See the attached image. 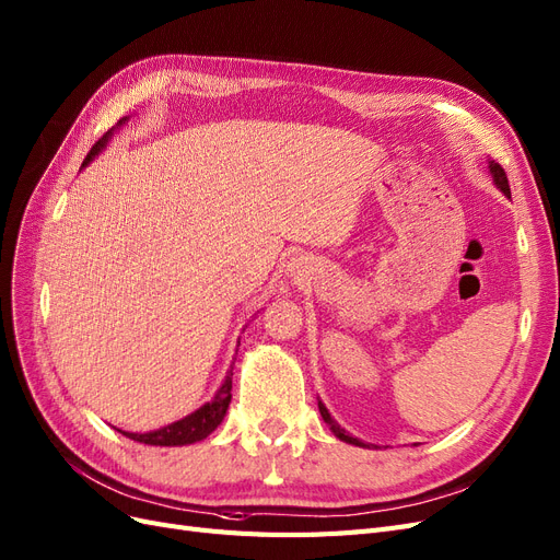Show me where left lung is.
Masks as SVG:
<instances>
[{"label":"left lung","mask_w":560,"mask_h":560,"mask_svg":"<svg viewBox=\"0 0 560 560\" xmlns=\"http://www.w3.org/2000/svg\"><path fill=\"white\" fill-rule=\"evenodd\" d=\"M489 168H491V175H493V182H495V186H499V189L505 194V196H510V184H508V175H505V171L501 168V163H489ZM318 408H320V416H323V420L329 424V429L335 431V436L337 439H341V441H346V443H353V445H360V447H366L362 441H358V439H353L350 436V433H346L335 420H332V416H329L327 412V408L318 401Z\"/></svg>","instance_id":"8db88e82"}]
</instances>
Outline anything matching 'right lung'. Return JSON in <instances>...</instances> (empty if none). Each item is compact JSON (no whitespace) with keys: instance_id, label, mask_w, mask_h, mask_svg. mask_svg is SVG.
Masks as SVG:
<instances>
[{"instance_id":"1","label":"right lung","mask_w":560,"mask_h":560,"mask_svg":"<svg viewBox=\"0 0 560 560\" xmlns=\"http://www.w3.org/2000/svg\"><path fill=\"white\" fill-rule=\"evenodd\" d=\"M119 124H121V119H119ZM110 133L113 131H108L106 136L94 142V148L90 150L88 159L82 161V165H88L103 150V144L108 142ZM231 389H233V369L228 371V376H225L223 385L219 387L214 399L210 404H205L202 408H198L196 412H191V416H186L179 422H173L168 427L150 431V433H129V431H121V433H124V436L138 441V443H144V445H165V447H168V445H189V443L202 441V439L210 436V433L221 424L225 410H228V404H231V399H233Z\"/></svg>"}]
</instances>
